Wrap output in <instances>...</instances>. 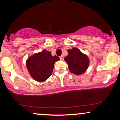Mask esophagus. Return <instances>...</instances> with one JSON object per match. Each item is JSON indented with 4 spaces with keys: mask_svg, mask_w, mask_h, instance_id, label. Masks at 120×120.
<instances>
[{
    "mask_svg": "<svg viewBox=\"0 0 120 120\" xmlns=\"http://www.w3.org/2000/svg\"><path fill=\"white\" fill-rule=\"evenodd\" d=\"M60 60H64V56H60Z\"/></svg>",
    "mask_w": 120,
    "mask_h": 120,
    "instance_id": "esophagus-1",
    "label": "esophagus"
}]
</instances>
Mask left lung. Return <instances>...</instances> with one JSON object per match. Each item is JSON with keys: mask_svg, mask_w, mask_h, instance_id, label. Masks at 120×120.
Listing matches in <instances>:
<instances>
[{"mask_svg": "<svg viewBox=\"0 0 120 120\" xmlns=\"http://www.w3.org/2000/svg\"><path fill=\"white\" fill-rule=\"evenodd\" d=\"M68 53L64 60L68 64L70 71L78 75L85 73L89 65L87 56L75 47L69 49Z\"/></svg>", "mask_w": 120, "mask_h": 120, "instance_id": "8db88e82", "label": "left lung"}]
</instances>
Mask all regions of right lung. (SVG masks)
<instances>
[{
	"label": "right lung",
	"instance_id": "right-lung-1",
	"mask_svg": "<svg viewBox=\"0 0 120 120\" xmlns=\"http://www.w3.org/2000/svg\"><path fill=\"white\" fill-rule=\"evenodd\" d=\"M59 60V57L52 56L50 52L44 49L29 57L26 61V67L34 79L43 82L51 75L55 63Z\"/></svg>",
	"mask_w": 120,
	"mask_h": 120
}]
</instances>
